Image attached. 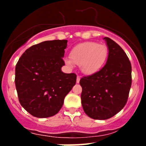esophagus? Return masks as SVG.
<instances>
[{
    "label": "esophagus",
    "mask_w": 146,
    "mask_h": 146,
    "mask_svg": "<svg viewBox=\"0 0 146 146\" xmlns=\"http://www.w3.org/2000/svg\"><path fill=\"white\" fill-rule=\"evenodd\" d=\"M80 76H78V77H77V80H76V82L77 83H79L80 82Z\"/></svg>",
    "instance_id": "obj_1"
}]
</instances>
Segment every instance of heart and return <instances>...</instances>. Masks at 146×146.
I'll return each mask as SVG.
<instances>
[{
  "instance_id": "1",
  "label": "heart",
  "mask_w": 146,
  "mask_h": 146,
  "mask_svg": "<svg viewBox=\"0 0 146 146\" xmlns=\"http://www.w3.org/2000/svg\"><path fill=\"white\" fill-rule=\"evenodd\" d=\"M108 56V48L104 44L95 42H84L73 48L70 58L64 59V62L69 67L74 64L80 65V70L86 75L96 73L102 68Z\"/></svg>"
}]
</instances>
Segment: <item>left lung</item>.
<instances>
[{
	"label": "left lung",
	"instance_id": "8db88e82",
	"mask_svg": "<svg viewBox=\"0 0 146 146\" xmlns=\"http://www.w3.org/2000/svg\"><path fill=\"white\" fill-rule=\"evenodd\" d=\"M107 62L100 71L80 81L84 111L94 119L113 117L125 106L132 84V67L122 48L108 37Z\"/></svg>",
	"mask_w": 146,
	"mask_h": 146
}]
</instances>
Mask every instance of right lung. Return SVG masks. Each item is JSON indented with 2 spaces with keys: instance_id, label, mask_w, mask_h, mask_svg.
Wrapping results in <instances>:
<instances>
[{
  "instance_id": "add662e5",
  "label": "right lung",
  "mask_w": 146,
  "mask_h": 146,
  "mask_svg": "<svg viewBox=\"0 0 146 146\" xmlns=\"http://www.w3.org/2000/svg\"><path fill=\"white\" fill-rule=\"evenodd\" d=\"M67 42L54 40L33 45L16 64L15 84L18 100L33 117L46 118L56 115L76 83L75 73L61 70Z\"/></svg>"
}]
</instances>
